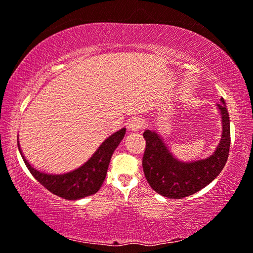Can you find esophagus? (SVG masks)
<instances>
[{
  "mask_svg": "<svg viewBox=\"0 0 253 253\" xmlns=\"http://www.w3.org/2000/svg\"><path fill=\"white\" fill-rule=\"evenodd\" d=\"M143 127H144V120L139 117L133 118L130 120V123L128 124V128H129V130L131 131H137Z\"/></svg>",
  "mask_w": 253,
  "mask_h": 253,
  "instance_id": "obj_1",
  "label": "esophagus"
}]
</instances>
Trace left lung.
I'll return each instance as SVG.
<instances>
[{
    "mask_svg": "<svg viewBox=\"0 0 253 253\" xmlns=\"http://www.w3.org/2000/svg\"><path fill=\"white\" fill-rule=\"evenodd\" d=\"M217 108L222 116L223 133L214 153L198 161L182 162L172 155L155 130L146 129L143 155V170L152 189L164 197L184 198L199 191L217 177L225 167L231 144L230 117L224 99Z\"/></svg>",
    "mask_w": 253,
    "mask_h": 253,
    "instance_id": "obj_1",
    "label": "left lung"
}]
</instances>
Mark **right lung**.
<instances>
[{
	"label": "right lung",
	"mask_w": 253,
	"mask_h": 253,
	"mask_svg": "<svg viewBox=\"0 0 253 253\" xmlns=\"http://www.w3.org/2000/svg\"><path fill=\"white\" fill-rule=\"evenodd\" d=\"M125 134L126 128L116 131L99 146L95 153L83 166L66 173H48L36 169L23 155L19 141L18 147L23 162L36 180L58 197L75 200L93 195L100 189L106 179L111 155Z\"/></svg>",
	"instance_id": "add662e5"
}]
</instances>
